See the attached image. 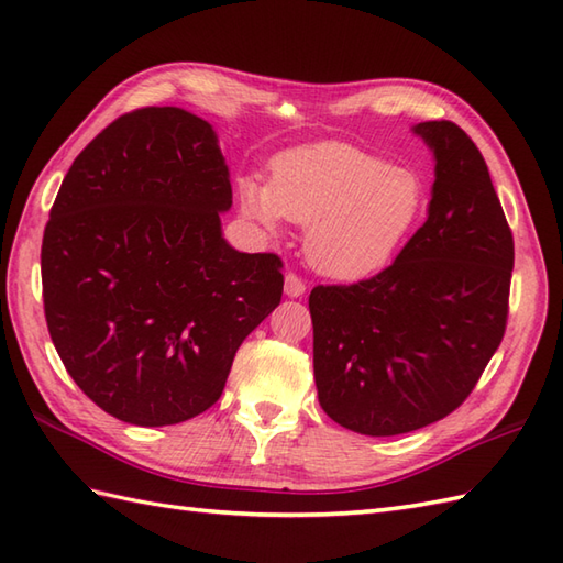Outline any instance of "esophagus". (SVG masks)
Masks as SVG:
<instances>
[{
  "instance_id": "esophagus-1",
  "label": "esophagus",
  "mask_w": 563,
  "mask_h": 563,
  "mask_svg": "<svg viewBox=\"0 0 563 563\" xmlns=\"http://www.w3.org/2000/svg\"><path fill=\"white\" fill-rule=\"evenodd\" d=\"M305 290H307L305 280L299 278L297 273H287V276H285V295L287 297H302Z\"/></svg>"
}]
</instances>
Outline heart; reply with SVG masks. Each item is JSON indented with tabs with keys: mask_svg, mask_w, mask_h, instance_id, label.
<instances>
[{
	"mask_svg": "<svg viewBox=\"0 0 563 563\" xmlns=\"http://www.w3.org/2000/svg\"><path fill=\"white\" fill-rule=\"evenodd\" d=\"M244 213L266 230L302 222L309 264L323 276L355 280L386 266L417 228L424 179L408 165L341 141L280 153L268 185L242 179Z\"/></svg>",
	"mask_w": 563,
	"mask_h": 563,
	"instance_id": "b5f03b06",
	"label": "heart"
}]
</instances>
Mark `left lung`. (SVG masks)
Listing matches in <instances>:
<instances>
[{
  "label": "left lung",
  "mask_w": 563,
  "mask_h": 563,
  "mask_svg": "<svg viewBox=\"0 0 563 563\" xmlns=\"http://www.w3.org/2000/svg\"><path fill=\"white\" fill-rule=\"evenodd\" d=\"M434 153L429 216L394 264L309 295L323 412L367 437L451 415L473 394L508 319L514 234L485 158L453 122H420Z\"/></svg>",
  "instance_id": "8db88e82"
}]
</instances>
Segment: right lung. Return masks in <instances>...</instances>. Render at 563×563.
I'll use <instances>...</instances> for the list:
<instances>
[{
	"label": "right lung",
	"instance_id": "add662e5",
	"mask_svg": "<svg viewBox=\"0 0 563 563\" xmlns=\"http://www.w3.org/2000/svg\"><path fill=\"white\" fill-rule=\"evenodd\" d=\"M230 206L213 126L181 108L122 114L64 177L41 252L47 331L117 420L165 427L211 408L280 305V256L232 250Z\"/></svg>",
	"mask_w": 563,
	"mask_h": 563
}]
</instances>
